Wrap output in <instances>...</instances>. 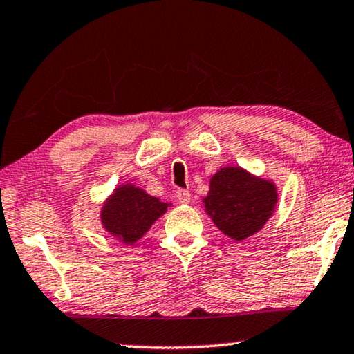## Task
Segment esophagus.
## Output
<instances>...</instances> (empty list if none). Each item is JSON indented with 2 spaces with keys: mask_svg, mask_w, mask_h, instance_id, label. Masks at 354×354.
Segmentation results:
<instances>
[{
  "mask_svg": "<svg viewBox=\"0 0 354 354\" xmlns=\"http://www.w3.org/2000/svg\"><path fill=\"white\" fill-rule=\"evenodd\" d=\"M176 198H178L179 203L187 205L189 202H191V192L186 191V189H178V191H176Z\"/></svg>",
  "mask_w": 354,
  "mask_h": 354,
  "instance_id": "34e87169",
  "label": "esophagus"
}]
</instances>
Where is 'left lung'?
<instances>
[{"label": "left lung", "mask_w": 354, "mask_h": 354, "mask_svg": "<svg viewBox=\"0 0 354 354\" xmlns=\"http://www.w3.org/2000/svg\"><path fill=\"white\" fill-rule=\"evenodd\" d=\"M203 207L225 236L243 241L257 234L273 216L278 203L277 184L239 165L223 167L209 178Z\"/></svg>", "instance_id": "obj_1"}]
</instances>
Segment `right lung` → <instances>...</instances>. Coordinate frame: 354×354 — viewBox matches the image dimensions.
<instances>
[{"instance_id":"add662e5","label":"right lung","mask_w":354,"mask_h":354,"mask_svg":"<svg viewBox=\"0 0 354 354\" xmlns=\"http://www.w3.org/2000/svg\"><path fill=\"white\" fill-rule=\"evenodd\" d=\"M171 203L152 197L145 189L124 183L114 187L100 211L103 229L124 245H135L143 239Z\"/></svg>"}]
</instances>
